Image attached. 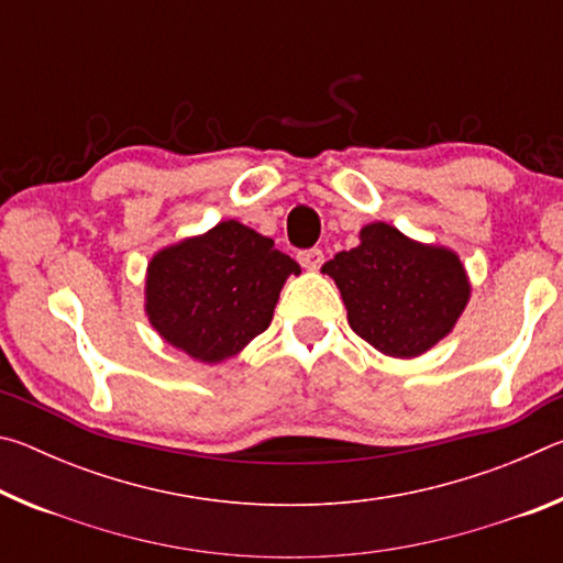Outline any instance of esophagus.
<instances>
[{
	"mask_svg": "<svg viewBox=\"0 0 563 563\" xmlns=\"http://www.w3.org/2000/svg\"><path fill=\"white\" fill-rule=\"evenodd\" d=\"M298 261H300L302 268L318 271L320 265H322V261H325V253H322L320 247H305V251L298 253Z\"/></svg>",
	"mask_w": 563,
	"mask_h": 563,
	"instance_id": "obj_1",
	"label": "esophagus"
}]
</instances>
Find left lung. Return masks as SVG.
Segmentation results:
<instances>
[{
  "mask_svg": "<svg viewBox=\"0 0 563 563\" xmlns=\"http://www.w3.org/2000/svg\"><path fill=\"white\" fill-rule=\"evenodd\" d=\"M322 273L338 283L350 328L393 357H417L437 345L470 298L452 251L409 241L387 223L362 228L360 245L338 253Z\"/></svg>",
  "mask_w": 563,
  "mask_h": 563,
  "instance_id": "obj_1",
  "label": "left lung"
}]
</instances>
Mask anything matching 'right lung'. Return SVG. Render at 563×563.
<instances>
[{
	"label": "right lung",
	"mask_w": 563,
	"mask_h": 563,
	"mask_svg": "<svg viewBox=\"0 0 563 563\" xmlns=\"http://www.w3.org/2000/svg\"><path fill=\"white\" fill-rule=\"evenodd\" d=\"M290 273L298 275L300 265L271 238L223 221L154 255L146 278L148 320L190 357L221 362L271 325Z\"/></svg>",
	"instance_id": "obj_1"
}]
</instances>
